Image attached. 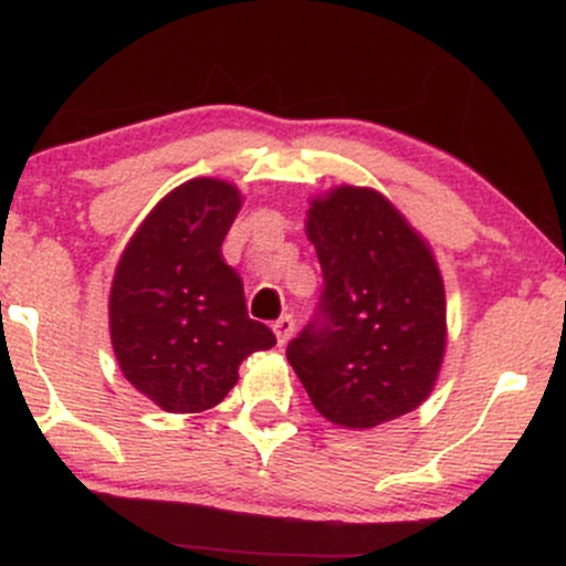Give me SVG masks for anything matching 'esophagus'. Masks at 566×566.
<instances>
[{
  "instance_id": "obj_1",
  "label": "esophagus",
  "mask_w": 566,
  "mask_h": 566,
  "mask_svg": "<svg viewBox=\"0 0 566 566\" xmlns=\"http://www.w3.org/2000/svg\"><path fill=\"white\" fill-rule=\"evenodd\" d=\"M271 327H274L279 346H284V343H287L290 337H292V333H295V319L284 314V316H279V319H276L274 324H271Z\"/></svg>"
}]
</instances>
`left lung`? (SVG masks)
<instances>
[{
	"label": "left lung",
	"instance_id": "8db88e82",
	"mask_svg": "<svg viewBox=\"0 0 566 566\" xmlns=\"http://www.w3.org/2000/svg\"><path fill=\"white\" fill-rule=\"evenodd\" d=\"M324 290L287 359L327 420L373 428L431 394L447 343L444 284L423 239L373 188L308 210Z\"/></svg>",
	"mask_w": 566,
	"mask_h": 566
}]
</instances>
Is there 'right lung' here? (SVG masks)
Wrapping results in <instances>:
<instances>
[{
	"mask_svg": "<svg viewBox=\"0 0 566 566\" xmlns=\"http://www.w3.org/2000/svg\"><path fill=\"white\" fill-rule=\"evenodd\" d=\"M239 207L231 184L188 180L154 207L116 265L114 354L125 378L167 412L216 407L242 359L276 343L247 316L242 276L220 252Z\"/></svg>",
	"mask_w": 566,
	"mask_h": 566,
	"instance_id": "obj_1",
	"label": "right lung"
}]
</instances>
